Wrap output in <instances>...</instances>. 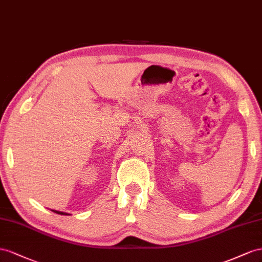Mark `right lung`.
I'll use <instances>...</instances> for the list:
<instances>
[{
	"instance_id": "add662e5",
	"label": "right lung",
	"mask_w": 262,
	"mask_h": 262,
	"mask_svg": "<svg viewBox=\"0 0 262 262\" xmlns=\"http://www.w3.org/2000/svg\"><path fill=\"white\" fill-rule=\"evenodd\" d=\"M52 212H55V213H57V214H60V215H69V214H67V213H63V212H59V211H54V210H52Z\"/></svg>"
}]
</instances>
